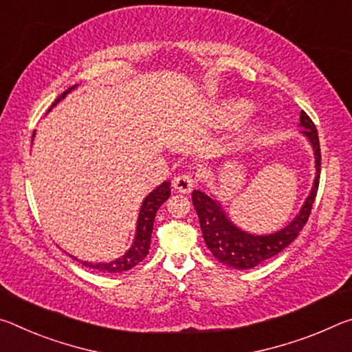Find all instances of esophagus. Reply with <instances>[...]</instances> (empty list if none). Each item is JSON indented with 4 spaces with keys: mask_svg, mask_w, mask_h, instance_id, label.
<instances>
[{
    "mask_svg": "<svg viewBox=\"0 0 352 352\" xmlns=\"http://www.w3.org/2000/svg\"><path fill=\"white\" fill-rule=\"evenodd\" d=\"M173 187H175L176 192H179V193H184V195L190 193L195 187V181H193L192 175L184 173V175L176 176L175 179H173Z\"/></svg>",
    "mask_w": 352,
    "mask_h": 352,
    "instance_id": "esophagus-1",
    "label": "esophagus"
}]
</instances>
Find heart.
<instances>
[{
    "label": "heart",
    "instance_id": "1",
    "mask_svg": "<svg viewBox=\"0 0 352 352\" xmlns=\"http://www.w3.org/2000/svg\"><path fill=\"white\" fill-rule=\"evenodd\" d=\"M252 112V104L243 98H234V100H226L215 109V120L221 124H232L245 120L248 115ZM257 128L250 126L245 131V134H252Z\"/></svg>",
    "mask_w": 352,
    "mask_h": 352
}]
</instances>
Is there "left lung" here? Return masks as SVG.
<instances>
[{"label":"left lung","mask_w":352,"mask_h":352,"mask_svg":"<svg viewBox=\"0 0 352 352\" xmlns=\"http://www.w3.org/2000/svg\"><path fill=\"white\" fill-rule=\"evenodd\" d=\"M299 128H301L299 132L307 138L309 145L312 146L315 157V179L309 197L304 201L296 217L287 226L273 234L265 235L246 232L230 221L223 204L217 199L215 195L193 190L192 201L199 218L201 232H203L206 245L214 257L228 267L235 270H250L257 267V265L284 251L298 237L304 224L307 223L320 184L321 153L318 132H316L312 120L304 111H301V115H299Z\"/></svg>","instance_id":"obj_1"}]
</instances>
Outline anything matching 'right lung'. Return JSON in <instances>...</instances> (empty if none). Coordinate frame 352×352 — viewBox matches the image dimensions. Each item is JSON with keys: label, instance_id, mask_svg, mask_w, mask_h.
Listing matches in <instances>:
<instances>
[{"label": "right lung", "instance_id": "add662e5", "mask_svg": "<svg viewBox=\"0 0 352 352\" xmlns=\"http://www.w3.org/2000/svg\"><path fill=\"white\" fill-rule=\"evenodd\" d=\"M76 87L78 85H73V87L63 91V94L57 98L53 104H51L50 111L56 104H59L63 98H65L72 90H74ZM34 135H36V132L32 134V138H34ZM170 186H171L170 181L162 182L160 186L155 187L151 193H148V197L143 199V203L140 206V212H138V218H137L134 241H132L131 248L124 252L123 256H120L115 258V261H111V262H98V263L82 262V265H85V267H89V268H94V270H100V272H104V273H124V272H128V270L134 268L137 263H140L143 258L146 257L148 251H149V245H151V234H153L155 214H157L159 207L170 198ZM70 257H73V256H70ZM73 258L74 261H79L78 257H73Z\"/></svg>", "mask_w": 352, "mask_h": 352}]
</instances>
